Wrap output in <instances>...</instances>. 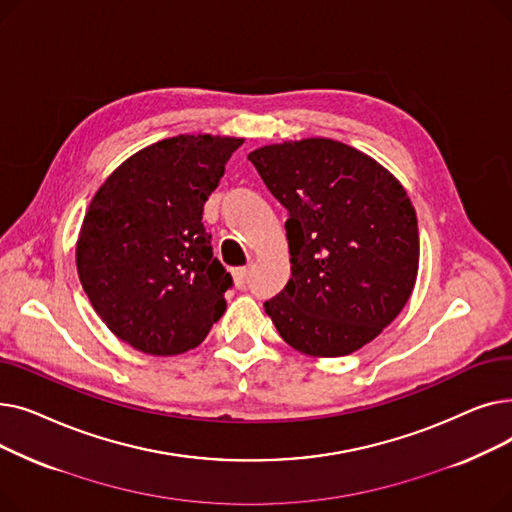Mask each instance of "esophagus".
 Returning <instances> with one entry per match:
<instances>
[{
  "mask_svg": "<svg viewBox=\"0 0 512 512\" xmlns=\"http://www.w3.org/2000/svg\"><path fill=\"white\" fill-rule=\"evenodd\" d=\"M232 276H234V284L238 288H245L247 282H249V276H251V267L249 265L247 267H238V270L232 272Z\"/></svg>",
  "mask_w": 512,
  "mask_h": 512,
  "instance_id": "obj_1",
  "label": "esophagus"
}]
</instances>
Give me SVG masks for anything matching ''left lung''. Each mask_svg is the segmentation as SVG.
I'll return each instance as SVG.
<instances>
[{
	"mask_svg": "<svg viewBox=\"0 0 512 512\" xmlns=\"http://www.w3.org/2000/svg\"><path fill=\"white\" fill-rule=\"evenodd\" d=\"M249 159L288 211L290 280L265 313L303 355L359 351L415 288L419 230L405 186L367 153L324 137L263 145Z\"/></svg>",
	"mask_w": 512,
	"mask_h": 512,
	"instance_id": "1",
	"label": "left lung"
}]
</instances>
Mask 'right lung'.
<instances>
[{"label":"right lung","instance_id":"1","mask_svg":"<svg viewBox=\"0 0 512 512\" xmlns=\"http://www.w3.org/2000/svg\"><path fill=\"white\" fill-rule=\"evenodd\" d=\"M238 137L178 134L105 178L76 240L80 284L120 340L153 357L191 351L226 311L230 274L213 257L203 205Z\"/></svg>","mask_w":512,"mask_h":512}]
</instances>
